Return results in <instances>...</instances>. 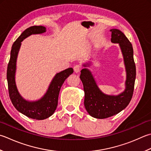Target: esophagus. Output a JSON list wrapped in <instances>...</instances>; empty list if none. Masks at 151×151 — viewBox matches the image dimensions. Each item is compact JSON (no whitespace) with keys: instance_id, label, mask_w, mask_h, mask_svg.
<instances>
[{"instance_id":"obj_1","label":"esophagus","mask_w":151,"mask_h":151,"mask_svg":"<svg viewBox=\"0 0 151 151\" xmlns=\"http://www.w3.org/2000/svg\"><path fill=\"white\" fill-rule=\"evenodd\" d=\"M82 69V67L81 66V65L79 64H76L74 66V70H75V73H79L81 71V70Z\"/></svg>"}]
</instances>
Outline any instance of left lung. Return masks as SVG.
<instances>
[{"instance_id":"8db88e82","label":"left lung","mask_w":151,"mask_h":151,"mask_svg":"<svg viewBox=\"0 0 151 151\" xmlns=\"http://www.w3.org/2000/svg\"><path fill=\"white\" fill-rule=\"evenodd\" d=\"M110 31L111 42L119 43L123 54L127 73L125 91L116 96L105 95L97 87L89 70L83 69L80 76L84 86L85 108L91 116L99 119L116 114L128 105L134 93L136 76L134 50L131 42L119 29H111Z\"/></svg>"}]
</instances>
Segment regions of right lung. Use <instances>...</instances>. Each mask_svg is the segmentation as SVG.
<instances>
[{"mask_svg": "<svg viewBox=\"0 0 151 151\" xmlns=\"http://www.w3.org/2000/svg\"><path fill=\"white\" fill-rule=\"evenodd\" d=\"M45 31L46 28L43 26H32L25 29L13 44L7 68L6 75L9 96L13 105L21 113L36 120L46 119L54 113L58 106L59 93L61 86L68 76L73 73V68H68L56 74L46 93L42 99L37 101L29 102L21 97L15 82L16 60L21 42L23 39L32 34H40Z\"/></svg>", "mask_w": 151, "mask_h": 151, "instance_id": "add662e5", "label": "right lung"}]
</instances>
